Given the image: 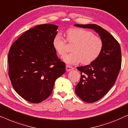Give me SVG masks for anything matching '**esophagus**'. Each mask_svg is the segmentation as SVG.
Returning <instances> with one entry per match:
<instances>
[{"label":"esophagus","instance_id":"obj_1","mask_svg":"<svg viewBox=\"0 0 128 128\" xmlns=\"http://www.w3.org/2000/svg\"><path fill=\"white\" fill-rule=\"evenodd\" d=\"M74 69V68L72 67V66H69V65H66V70L67 72H69L72 70Z\"/></svg>","mask_w":128,"mask_h":128}]
</instances>
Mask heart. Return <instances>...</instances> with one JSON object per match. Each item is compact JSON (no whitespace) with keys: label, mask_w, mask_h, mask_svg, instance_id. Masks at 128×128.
Returning <instances> with one entry per match:
<instances>
[{"label":"heart","mask_w":128,"mask_h":128,"mask_svg":"<svg viewBox=\"0 0 128 128\" xmlns=\"http://www.w3.org/2000/svg\"><path fill=\"white\" fill-rule=\"evenodd\" d=\"M66 40L68 43L73 44L72 52L64 57L66 64H74L82 62L88 64L96 60L102 52L103 41L100 36H96L91 31L83 28H72L66 32ZM66 39L60 34L54 36L52 45L55 51L60 56L66 52Z\"/></svg>","instance_id":"1"}]
</instances>
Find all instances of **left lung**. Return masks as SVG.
I'll list each match as a JSON object with an SVG mask.
<instances>
[{"label": "left lung", "mask_w": 128, "mask_h": 128, "mask_svg": "<svg viewBox=\"0 0 128 128\" xmlns=\"http://www.w3.org/2000/svg\"><path fill=\"white\" fill-rule=\"evenodd\" d=\"M76 27L94 29L102 38L104 45L98 58L90 64L78 67L81 73L76 94L88 103L98 101L115 84L121 68L122 55L118 41L97 24H75Z\"/></svg>", "instance_id": "8db88e82"}]
</instances>
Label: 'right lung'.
<instances>
[{"mask_svg":"<svg viewBox=\"0 0 128 128\" xmlns=\"http://www.w3.org/2000/svg\"><path fill=\"white\" fill-rule=\"evenodd\" d=\"M58 26L41 24L19 36L8 55V76L14 90L24 100L40 103L52 93L55 80L65 72V64L52 45Z\"/></svg>","mask_w":128,"mask_h":128,"instance_id":"obj_1","label":"right lung"}]
</instances>
